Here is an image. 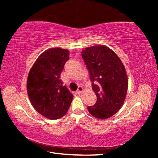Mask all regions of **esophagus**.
Wrapping results in <instances>:
<instances>
[{"label": "esophagus", "instance_id": "obj_1", "mask_svg": "<svg viewBox=\"0 0 158 158\" xmlns=\"http://www.w3.org/2000/svg\"><path fill=\"white\" fill-rule=\"evenodd\" d=\"M83 90H84V88L82 86H79L78 89L77 90L76 93H77V94H80V93H81L83 92Z\"/></svg>", "mask_w": 158, "mask_h": 158}]
</instances>
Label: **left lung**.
Here are the masks:
<instances>
[{"label": "left lung", "mask_w": 158, "mask_h": 158, "mask_svg": "<svg viewBox=\"0 0 158 158\" xmlns=\"http://www.w3.org/2000/svg\"><path fill=\"white\" fill-rule=\"evenodd\" d=\"M81 56L97 96L96 103L88 106V110L99 119L110 118L122 107L126 97L128 79L123 64L105 45L85 48L81 52Z\"/></svg>", "instance_id": "8db88e82"}]
</instances>
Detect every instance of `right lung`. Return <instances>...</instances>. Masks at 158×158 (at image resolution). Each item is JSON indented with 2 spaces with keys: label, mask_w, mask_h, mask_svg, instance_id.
Wrapping results in <instances>:
<instances>
[{
  "label": "right lung",
  "mask_w": 158,
  "mask_h": 158,
  "mask_svg": "<svg viewBox=\"0 0 158 158\" xmlns=\"http://www.w3.org/2000/svg\"><path fill=\"white\" fill-rule=\"evenodd\" d=\"M69 53L61 48L46 50L37 58L28 76L26 87L31 103L50 120L65 116L73 100V95L60 79Z\"/></svg>",
  "instance_id": "obj_1"
}]
</instances>
